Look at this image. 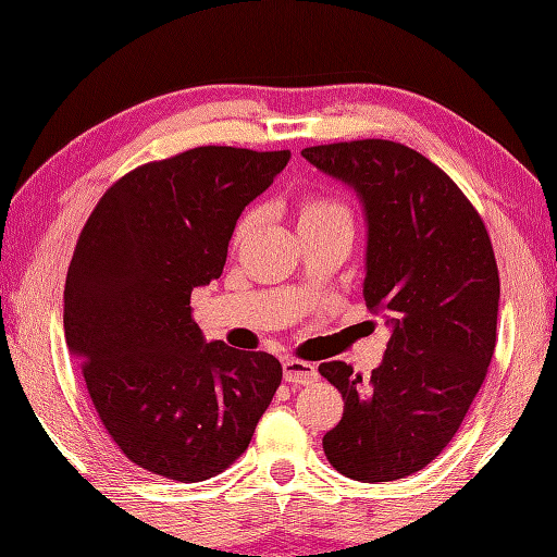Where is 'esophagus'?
<instances>
[{"instance_id": "34e87169", "label": "esophagus", "mask_w": 557, "mask_h": 557, "mask_svg": "<svg viewBox=\"0 0 557 557\" xmlns=\"http://www.w3.org/2000/svg\"><path fill=\"white\" fill-rule=\"evenodd\" d=\"M282 373H285V381L292 385H306L318 377L315 366L301 359H282Z\"/></svg>"}]
</instances>
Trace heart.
Listing matches in <instances>:
<instances>
[{
	"mask_svg": "<svg viewBox=\"0 0 557 557\" xmlns=\"http://www.w3.org/2000/svg\"><path fill=\"white\" fill-rule=\"evenodd\" d=\"M294 212H297V227L301 230H313V227H325V224H337L345 222L351 224V212L349 208L342 203L335 196H325V194H304L297 198L294 203ZM253 224V212H246V215L236 222L234 234H232V244H242L244 236L248 234Z\"/></svg>",
	"mask_w": 557,
	"mask_h": 557,
	"instance_id": "1",
	"label": "heart"
}]
</instances>
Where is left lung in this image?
<instances>
[{"instance_id": "left-lung-1", "label": "left lung", "mask_w": 557, "mask_h": 557, "mask_svg": "<svg viewBox=\"0 0 557 557\" xmlns=\"http://www.w3.org/2000/svg\"><path fill=\"white\" fill-rule=\"evenodd\" d=\"M301 156L359 194L363 299L393 325L371 377L345 361L318 366L345 399L325 457L354 481L405 479L443 453L486 381L500 299L491 236L461 188L409 146L363 138Z\"/></svg>"}]
</instances>
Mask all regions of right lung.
<instances>
[{"instance_id":"1","label":"right lung","mask_w":557,"mask_h":557,"mask_svg":"<svg viewBox=\"0 0 557 557\" xmlns=\"http://www.w3.org/2000/svg\"><path fill=\"white\" fill-rule=\"evenodd\" d=\"M289 158L200 146L146 162L83 224L64 289L66 345L104 431L150 474L218 476L280 387L272 354L206 345L191 292L222 275L242 210Z\"/></svg>"}]
</instances>
